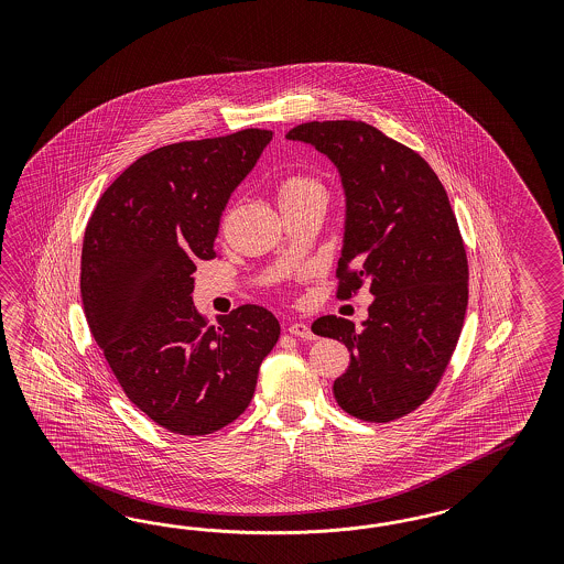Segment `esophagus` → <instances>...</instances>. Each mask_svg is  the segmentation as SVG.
<instances>
[{
  "mask_svg": "<svg viewBox=\"0 0 564 564\" xmlns=\"http://www.w3.org/2000/svg\"><path fill=\"white\" fill-rule=\"evenodd\" d=\"M288 330H290L293 337H300V339H310V341L316 339V335L312 333V328H310L306 323H291Z\"/></svg>",
  "mask_w": 564,
  "mask_h": 564,
  "instance_id": "esophagus-1",
  "label": "esophagus"
}]
</instances>
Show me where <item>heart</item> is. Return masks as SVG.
Masks as SVG:
<instances>
[{"instance_id": "obj_1", "label": "heart", "mask_w": 564, "mask_h": 564, "mask_svg": "<svg viewBox=\"0 0 564 564\" xmlns=\"http://www.w3.org/2000/svg\"><path fill=\"white\" fill-rule=\"evenodd\" d=\"M316 192H323L321 184L314 180V177H307L302 173H293L283 177L279 184H276V203L279 206H290L304 200L310 194H316Z\"/></svg>"}]
</instances>
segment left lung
<instances>
[{"label": "left lung", "instance_id": "obj_1", "mask_svg": "<svg viewBox=\"0 0 564 564\" xmlns=\"http://www.w3.org/2000/svg\"><path fill=\"white\" fill-rule=\"evenodd\" d=\"M285 138L326 154L341 177L337 295L361 285L375 295L361 328L337 316L312 325L351 351L333 394L364 422L403 417L436 389L467 310V257L448 196L420 154L364 121H310Z\"/></svg>", "mask_w": 564, "mask_h": 564}]
</instances>
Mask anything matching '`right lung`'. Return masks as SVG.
<instances>
[{"label":"right lung","mask_w":564,"mask_h":564,"mask_svg":"<svg viewBox=\"0 0 564 564\" xmlns=\"http://www.w3.org/2000/svg\"><path fill=\"white\" fill-rule=\"evenodd\" d=\"M271 130L188 140L142 154L102 192L86 225V321L128 394L159 426L205 436L238 420L281 326L239 306L206 325L192 302L198 260L231 192L254 170Z\"/></svg>","instance_id":"1"}]
</instances>
